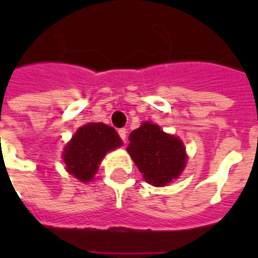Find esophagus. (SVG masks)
I'll return each mask as SVG.
<instances>
[{
    "label": "esophagus",
    "mask_w": 258,
    "mask_h": 258,
    "mask_svg": "<svg viewBox=\"0 0 258 258\" xmlns=\"http://www.w3.org/2000/svg\"><path fill=\"white\" fill-rule=\"evenodd\" d=\"M117 134H119V137H120L121 141H123L125 143V139H127V130H125V128H119Z\"/></svg>",
    "instance_id": "1"
}]
</instances>
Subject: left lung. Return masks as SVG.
I'll use <instances>...</instances> for the list:
<instances>
[{"label":"left lung","mask_w":258,"mask_h":258,"mask_svg":"<svg viewBox=\"0 0 258 258\" xmlns=\"http://www.w3.org/2000/svg\"><path fill=\"white\" fill-rule=\"evenodd\" d=\"M127 151L145 179L154 186L170 183L179 176L186 165L182 142L147 121L130 134Z\"/></svg>","instance_id":"8db88e82"}]
</instances>
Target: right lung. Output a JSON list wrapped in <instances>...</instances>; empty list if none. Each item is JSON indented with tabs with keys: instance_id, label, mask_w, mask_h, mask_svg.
<instances>
[{
	"instance_id": "add662e5",
	"label": "right lung",
	"mask_w": 258,
	"mask_h": 258,
	"mask_svg": "<svg viewBox=\"0 0 258 258\" xmlns=\"http://www.w3.org/2000/svg\"><path fill=\"white\" fill-rule=\"evenodd\" d=\"M121 146V139L112 127L103 123H88L76 131L64 149L62 159L67 170L82 182H88L107 151Z\"/></svg>"
}]
</instances>
